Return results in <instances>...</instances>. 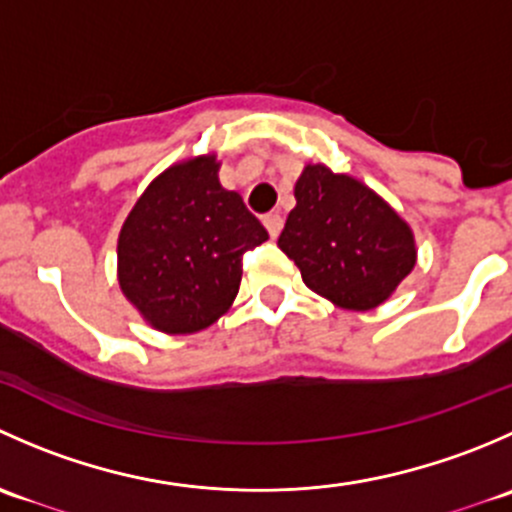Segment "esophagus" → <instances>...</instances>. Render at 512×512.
Listing matches in <instances>:
<instances>
[{"instance_id":"1","label":"esophagus","mask_w":512,"mask_h":512,"mask_svg":"<svg viewBox=\"0 0 512 512\" xmlns=\"http://www.w3.org/2000/svg\"><path fill=\"white\" fill-rule=\"evenodd\" d=\"M262 223H265L267 232H270V237H277V235H280V232H282V218H280V213L265 215V218H262Z\"/></svg>"}]
</instances>
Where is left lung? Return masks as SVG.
Wrapping results in <instances>:
<instances>
[{"mask_svg":"<svg viewBox=\"0 0 512 512\" xmlns=\"http://www.w3.org/2000/svg\"><path fill=\"white\" fill-rule=\"evenodd\" d=\"M294 198L277 245L312 292L366 312L386 302L414 270V232L361 180L322 163L307 165Z\"/></svg>","mask_w":512,"mask_h":512,"instance_id":"obj_1","label":"left lung"}]
</instances>
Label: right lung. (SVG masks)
Instances as JSON below:
<instances>
[{
    "label": "right lung",
    "instance_id": "add662e5",
    "mask_svg": "<svg viewBox=\"0 0 512 512\" xmlns=\"http://www.w3.org/2000/svg\"><path fill=\"white\" fill-rule=\"evenodd\" d=\"M218 170L215 156L170 165L118 235V285L158 332L193 334L218 322L240 289L242 255L267 240Z\"/></svg>",
    "mask_w": 512,
    "mask_h": 512
}]
</instances>
